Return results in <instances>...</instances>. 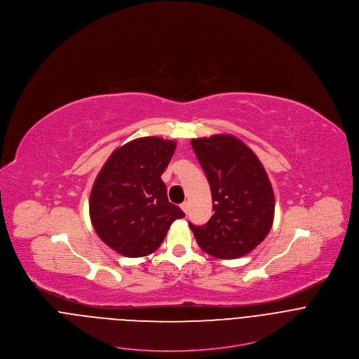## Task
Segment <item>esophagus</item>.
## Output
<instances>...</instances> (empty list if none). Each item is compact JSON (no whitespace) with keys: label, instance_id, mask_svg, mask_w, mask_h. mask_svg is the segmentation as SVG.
Listing matches in <instances>:
<instances>
[{"label":"esophagus","instance_id":"1","mask_svg":"<svg viewBox=\"0 0 359 359\" xmlns=\"http://www.w3.org/2000/svg\"><path fill=\"white\" fill-rule=\"evenodd\" d=\"M181 208L184 210V212H185V214H188V212H189V203H188V202L181 203Z\"/></svg>","mask_w":359,"mask_h":359}]
</instances>
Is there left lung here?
Returning a JSON list of instances; mask_svg holds the SVG:
<instances>
[{
	"label": "left lung",
	"instance_id": "left-lung-1",
	"mask_svg": "<svg viewBox=\"0 0 359 359\" xmlns=\"http://www.w3.org/2000/svg\"><path fill=\"white\" fill-rule=\"evenodd\" d=\"M192 148L211 189L214 214L205 225L189 226L207 255L233 259L246 256L268 235L275 198L256 154L232 135L192 140Z\"/></svg>",
	"mask_w": 359,
	"mask_h": 359
}]
</instances>
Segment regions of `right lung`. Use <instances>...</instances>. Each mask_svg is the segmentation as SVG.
Wrapping results in <instances>:
<instances>
[{
    "label": "right lung",
    "mask_w": 359,
    "mask_h": 359,
    "mask_svg": "<svg viewBox=\"0 0 359 359\" xmlns=\"http://www.w3.org/2000/svg\"><path fill=\"white\" fill-rule=\"evenodd\" d=\"M174 151V141L145 137L117 148L103 164L90 195V217L103 243L118 255L154 253L170 225L185 217L168 202L161 181Z\"/></svg>",
    "instance_id": "1"
}]
</instances>
